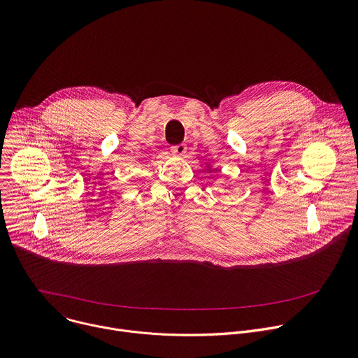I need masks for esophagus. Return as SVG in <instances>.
I'll return each instance as SVG.
<instances>
[{
  "label": "esophagus",
  "instance_id": "34e87169",
  "mask_svg": "<svg viewBox=\"0 0 358 358\" xmlns=\"http://www.w3.org/2000/svg\"><path fill=\"white\" fill-rule=\"evenodd\" d=\"M171 153L177 157H184L185 153H187V146L185 145H178V146H174L171 148Z\"/></svg>",
  "mask_w": 358,
  "mask_h": 358
}]
</instances>
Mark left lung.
<instances>
[{
  "label": "left lung",
  "instance_id": "8db88e82",
  "mask_svg": "<svg viewBox=\"0 0 358 358\" xmlns=\"http://www.w3.org/2000/svg\"><path fill=\"white\" fill-rule=\"evenodd\" d=\"M209 170H212V169H209Z\"/></svg>",
  "mask_w": 358,
  "mask_h": 358
}]
</instances>
